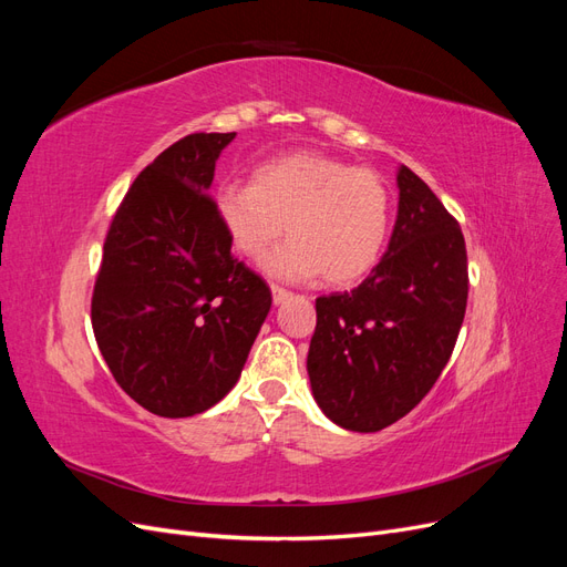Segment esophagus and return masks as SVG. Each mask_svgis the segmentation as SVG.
I'll return each mask as SVG.
<instances>
[{"label":"esophagus","instance_id":"obj_1","mask_svg":"<svg viewBox=\"0 0 567 567\" xmlns=\"http://www.w3.org/2000/svg\"><path fill=\"white\" fill-rule=\"evenodd\" d=\"M288 298H290V293H288L286 288L271 284V300H274V305H281V302H286Z\"/></svg>","mask_w":567,"mask_h":567}]
</instances>
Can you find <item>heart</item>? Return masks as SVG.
<instances>
[{
    "label": "heart",
    "mask_w": 567,
    "mask_h": 567,
    "mask_svg": "<svg viewBox=\"0 0 567 567\" xmlns=\"http://www.w3.org/2000/svg\"><path fill=\"white\" fill-rule=\"evenodd\" d=\"M215 217L229 244L281 281H310L323 274L348 286L379 265L390 231V194L383 179L323 153H286L262 163L250 184L215 194Z\"/></svg>",
    "instance_id": "obj_1"
}]
</instances>
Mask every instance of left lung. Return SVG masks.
I'll list each match as a JSON object with an SVG mask.
<instances>
[{"mask_svg":"<svg viewBox=\"0 0 567 567\" xmlns=\"http://www.w3.org/2000/svg\"><path fill=\"white\" fill-rule=\"evenodd\" d=\"M398 192L385 255L350 293L317 298L307 352L315 402L354 433L383 431L425 398L466 315L468 260L456 219L406 165Z\"/></svg>","mask_w":567,"mask_h":567,"instance_id":"8db88e82","label":"left lung"}]
</instances>
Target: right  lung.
<instances>
[{
    "label": "right lung",
    "mask_w": 567,
    "mask_h": 567,
    "mask_svg": "<svg viewBox=\"0 0 567 567\" xmlns=\"http://www.w3.org/2000/svg\"><path fill=\"white\" fill-rule=\"evenodd\" d=\"M236 132L188 134L134 179L113 217L92 298L101 357L130 398L165 419L215 406L236 385L269 286L215 217L208 188Z\"/></svg>",
    "instance_id": "1"
}]
</instances>
